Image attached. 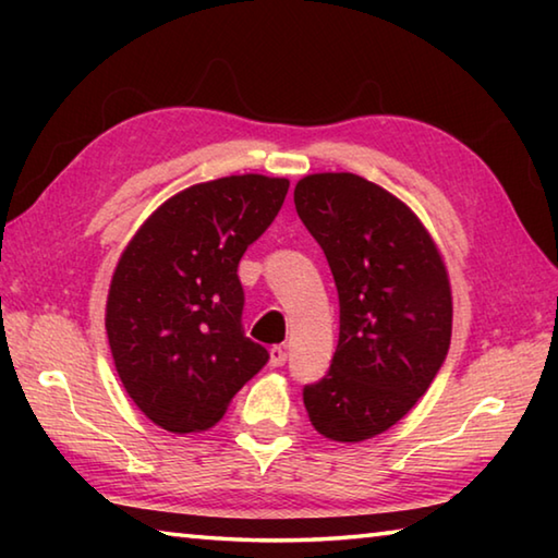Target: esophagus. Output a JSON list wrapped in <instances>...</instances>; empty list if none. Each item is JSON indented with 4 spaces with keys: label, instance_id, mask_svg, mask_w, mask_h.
I'll return each instance as SVG.
<instances>
[{
    "label": "esophagus",
    "instance_id": "34e87169",
    "mask_svg": "<svg viewBox=\"0 0 558 558\" xmlns=\"http://www.w3.org/2000/svg\"><path fill=\"white\" fill-rule=\"evenodd\" d=\"M286 362H288L286 347H272L270 349V366H282Z\"/></svg>",
    "mask_w": 558,
    "mask_h": 558
}]
</instances>
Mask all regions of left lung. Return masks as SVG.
Here are the masks:
<instances>
[{"mask_svg":"<svg viewBox=\"0 0 558 558\" xmlns=\"http://www.w3.org/2000/svg\"><path fill=\"white\" fill-rule=\"evenodd\" d=\"M295 209L325 251L339 295L337 352L302 401L325 438H374L413 409L446 362V266L418 216L364 177L300 179Z\"/></svg>","mask_w":558,"mask_h":558,"instance_id":"obj_1","label":"left lung"}]
</instances>
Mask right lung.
Masks as SVG:
<instances>
[{
    "label": "right lung",
    "mask_w": 558,
    "mask_h": 558,
    "mask_svg": "<svg viewBox=\"0 0 558 558\" xmlns=\"http://www.w3.org/2000/svg\"><path fill=\"white\" fill-rule=\"evenodd\" d=\"M290 182L241 174L189 186L143 223L110 282L106 329L120 381L169 433L211 428L268 364L243 332L239 260Z\"/></svg>",
    "instance_id": "obj_1"
}]
</instances>
